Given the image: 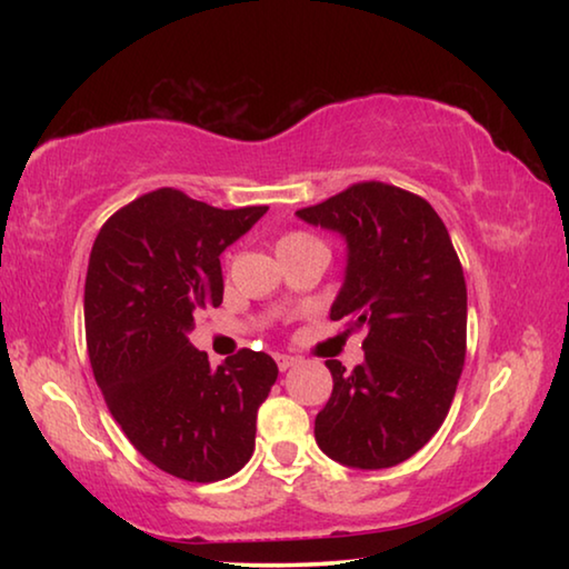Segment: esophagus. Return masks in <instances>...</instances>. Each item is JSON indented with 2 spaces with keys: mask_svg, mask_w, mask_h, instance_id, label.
Returning <instances> with one entry per match:
<instances>
[{
  "mask_svg": "<svg viewBox=\"0 0 569 569\" xmlns=\"http://www.w3.org/2000/svg\"><path fill=\"white\" fill-rule=\"evenodd\" d=\"M276 363H278V369H281V371H288L291 366L298 363V359H296V356H288V353H276Z\"/></svg>",
  "mask_w": 569,
  "mask_h": 569,
  "instance_id": "esophagus-1",
  "label": "esophagus"
}]
</instances>
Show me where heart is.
Instances as JSON below:
<instances>
[{
	"mask_svg": "<svg viewBox=\"0 0 569 569\" xmlns=\"http://www.w3.org/2000/svg\"><path fill=\"white\" fill-rule=\"evenodd\" d=\"M303 238H311V236H306V233H288L281 240H278V246H281V243H293V240H303Z\"/></svg>",
	"mask_w": 569,
	"mask_h": 569,
	"instance_id": "1",
	"label": "heart"
}]
</instances>
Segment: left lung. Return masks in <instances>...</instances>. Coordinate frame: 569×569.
Wrapping results in <instances>:
<instances>
[{
    "label": "left lung",
    "mask_w": 569,
    "mask_h": 569,
    "mask_svg": "<svg viewBox=\"0 0 569 569\" xmlns=\"http://www.w3.org/2000/svg\"><path fill=\"white\" fill-rule=\"evenodd\" d=\"M296 216L343 236L331 321L369 331L353 371L326 361L333 391L316 445L353 469L401 465L437 435L465 369L467 283L447 226L423 198L377 180Z\"/></svg>",
    "instance_id": "1"
}]
</instances>
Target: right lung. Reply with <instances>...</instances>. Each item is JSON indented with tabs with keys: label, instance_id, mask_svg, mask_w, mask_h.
Masks as SVG:
<instances>
[{
	"label": "right lung",
	"instance_id": "1",
	"mask_svg": "<svg viewBox=\"0 0 569 569\" xmlns=\"http://www.w3.org/2000/svg\"><path fill=\"white\" fill-rule=\"evenodd\" d=\"M266 210H220L160 188L120 208L94 238L84 278L94 381L130 445L178 479H226L253 455L276 361L240 349L213 369L188 333L192 316L223 303L220 253Z\"/></svg>",
	"mask_w": 569,
	"mask_h": 569
}]
</instances>
